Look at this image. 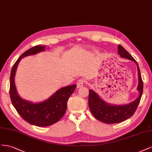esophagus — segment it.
I'll list each match as a JSON object with an SVG mask.
<instances>
[{"instance_id":"34e87169","label":"esophagus","mask_w":152,"mask_h":152,"mask_svg":"<svg viewBox=\"0 0 152 152\" xmlns=\"http://www.w3.org/2000/svg\"><path fill=\"white\" fill-rule=\"evenodd\" d=\"M84 83H85V81L84 80H81V79L77 81V88H79L82 87L83 86V85H84Z\"/></svg>"}]
</instances>
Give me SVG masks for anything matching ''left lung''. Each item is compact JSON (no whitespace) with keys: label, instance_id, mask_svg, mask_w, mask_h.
Returning <instances> with one entry per match:
<instances>
[{"label":"left lung","instance_id":"8db88e82","mask_svg":"<svg viewBox=\"0 0 152 152\" xmlns=\"http://www.w3.org/2000/svg\"><path fill=\"white\" fill-rule=\"evenodd\" d=\"M118 53L121 57L128 58L129 60L134 61L136 64L139 79L138 90L140 92V95L138 99L128 104L114 105L107 104L101 99L100 97L94 90H90L88 105L91 114L97 120L107 124L119 123L129 119L134 114L140 102L142 94H143V82L141 79V75L138 63L130 53L120 45H118Z\"/></svg>","mask_w":152,"mask_h":152}]
</instances>
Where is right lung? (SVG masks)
I'll list each match as a JSON object with an SVG mask.
<instances>
[{"label":"right lung","mask_w":152,"mask_h":152,"mask_svg":"<svg viewBox=\"0 0 152 152\" xmlns=\"http://www.w3.org/2000/svg\"><path fill=\"white\" fill-rule=\"evenodd\" d=\"M45 50V46L38 45L24 52L13 65L10 76L9 93L13 106L24 121L38 127L52 125L62 118L67 109L68 99L76 87V85H72L62 88L48 99L35 104L24 100L18 95L14 83V76L19 62L24 57L37 54Z\"/></svg>","instance_id":"right-lung-1"}]
</instances>
